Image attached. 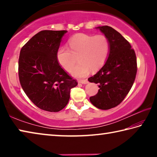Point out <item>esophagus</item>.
I'll list each match as a JSON object with an SVG mask.
<instances>
[{
	"mask_svg": "<svg viewBox=\"0 0 157 157\" xmlns=\"http://www.w3.org/2000/svg\"><path fill=\"white\" fill-rule=\"evenodd\" d=\"M78 82L79 83H82V84H88L89 83V81L88 79H79L78 80Z\"/></svg>",
	"mask_w": 157,
	"mask_h": 157,
	"instance_id": "obj_1",
	"label": "esophagus"
}]
</instances>
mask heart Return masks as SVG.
I'll list each match as a JSON object with an SVG mask.
<instances>
[{"mask_svg":"<svg viewBox=\"0 0 157 157\" xmlns=\"http://www.w3.org/2000/svg\"><path fill=\"white\" fill-rule=\"evenodd\" d=\"M68 48L61 46L57 51V59L66 71H70L78 56L79 62L71 73L76 78L86 76L90 70L97 71L105 64L110 50V41L103 34H77L68 40Z\"/></svg>","mask_w":157,"mask_h":157,"instance_id":"1","label":"heart"}]
</instances>
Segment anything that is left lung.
Here are the masks:
<instances>
[{
	"instance_id": "left-lung-1",
	"label": "left lung",
	"mask_w": 157,
	"mask_h": 157,
	"mask_svg": "<svg viewBox=\"0 0 157 157\" xmlns=\"http://www.w3.org/2000/svg\"><path fill=\"white\" fill-rule=\"evenodd\" d=\"M110 41L108 59L90 82L98 84L96 95L90 97L95 107L107 110L118 106L128 94L137 73L136 56L129 41L110 26L98 27Z\"/></svg>"
}]
</instances>
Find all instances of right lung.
<instances>
[{"instance_id":"right-lung-1","label":"right lung","mask_w":157,"mask_h":157,"mask_svg":"<svg viewBox=\"0 0 157 157\" xmlns=\"http://www.w3.org/2000/svg\"><path fill=\"white\" fill-rule=\"evenodd\" d=\"M66 30H42L22 47L18 59L21 86L37 107L50 112L64 108L71 89L78 82L57 59V51Z\"/></svg>"}]
</instances>
